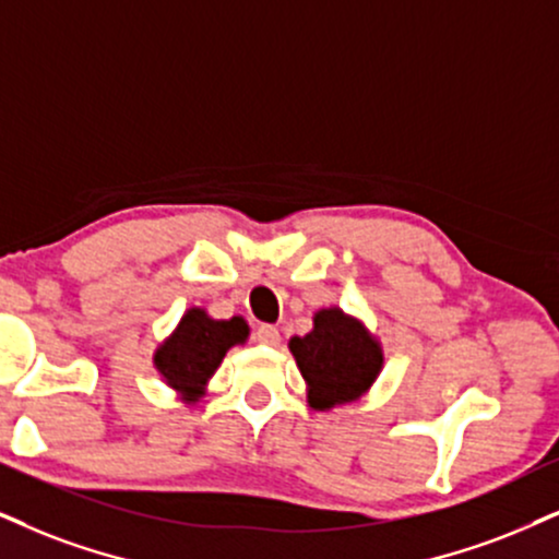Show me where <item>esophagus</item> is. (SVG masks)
<instances>
[{"label": "esophagus", "mask_w": 559, "mask_h": 559, "mask_svg": "<svg viewBox=\"0 0 559 559\" xmlns=\"http://www.w3.org/2000/svg\"><path fill=\"white\" fill-rule=\"evenodd\" d=\"M253 340H257L259 344H264V347H277L280 332L272 326V323H261L257 332H253Z\"/></svg>", "instance_id": "obj_1"}]
</instances>
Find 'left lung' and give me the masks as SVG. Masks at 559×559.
Returning a JSON list of instances; mask_svg holds the SVG:
<instances>
[{
  "label": "left lung",
  "mask_w": 559,
  "mask_h": 559,
  "mask_svg": "<svg viewBox=\"0 0 559 559\" xmlns=\"http://www.w3.org/2000/svg\"><path fill=\"white\" fill-rule=\"evenodd\" d=\"M290 353L308 383V404L332 409L360 399L383 368L381 344L340 308H321L306 336H293Z\"/></svg>",
  "instance_id": "left-lung-1"
}]
</instances>
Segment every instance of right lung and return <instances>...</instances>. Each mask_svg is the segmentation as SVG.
<instances>
[{
  "mask_svg": "<svg viewBox=\"0 0 559 559\" xmlns=\"http://www.w3.org/2000/svg\"><path fill=\"white\" fill-rule=\"evenodd\" d=\"M246 340L248 323L240 316L217 321L210 319L204 308H189L176 332L155 349L153 362L170 389L186 394V402H197L227 349Z\"/></svg>",
  "mask_w": 559,
  "mask_h": 559,
  "instance_id": "1",
  "label": "right lung"
}]
</instances>
